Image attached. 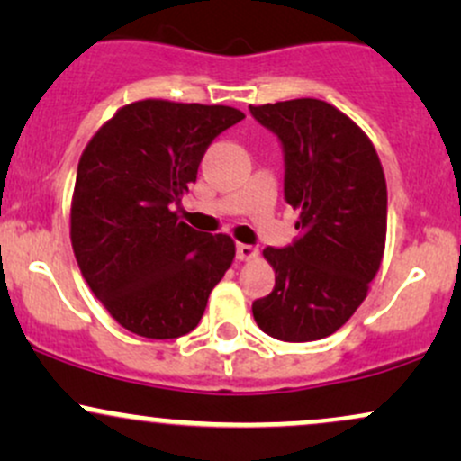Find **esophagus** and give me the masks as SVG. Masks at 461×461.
<instances>
[{
    "instance_id": "obj_1",
    "label": "esophagus",
    "mask_w": 461,
    "mask_h": 461,
    "mask_svg": "<svg viewBox=\"0 0 461 461\" xmlns=\"http://www.w3.org/2000/svg\"><path fill=\"white\" fill-rule=\"evenodd\" d=\"M258 256H260V253H258L256 247H251V245H238V247H236V258H238V260H240V262L256 260Z\"/></svg>"
}]
</instances>
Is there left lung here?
Returning <instances> with one entry per match:
<instances>
[{
  "label": "left lung",
  "instance_id": "8db88e82",
  "mask_svg": "<svg viewBox=\"0 0 461 461\" xmlns=\"http://www.w3.org/2000/svg\"><path fill=\"white\" fill-rule=\"evenodd\" d=\"M284 147L285 201L299 210L301 236L264 249L275 271L253 319L271 338L312 342L351 319L384 260L388 190L382 162L362 128L321 99L249 105Z\"/></svg>",
  "mask_w": 461,
  "mask_h": 461
}]
</instances>
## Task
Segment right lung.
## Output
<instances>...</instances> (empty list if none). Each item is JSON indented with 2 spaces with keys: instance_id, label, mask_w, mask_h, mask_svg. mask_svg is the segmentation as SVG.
Listing matches in <instances>:
<instances>
[{
  "instance_id": "1",
  "label": "right lung",
  "mask_w": 461,
  "mask_h": 461,
  "mask_svg": "<svg viewBox=\"0 0 461 461\" xmlns=\"http://www.w3.org/2000/svg\"><path fill=\"white\" fill-rule=\"evenodd\" d=\"M245 119L230 105L142 99L88 140L71 199V245L93 294L121 327L168 340L193 331L236 256L173 205L197 182L201 158Z\"/></svg>"
}]
</instances>
